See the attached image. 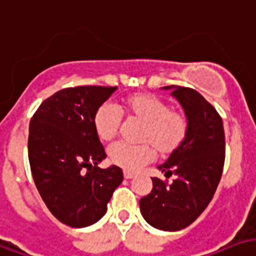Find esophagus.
Wrapping results in <instances>:
<instances>
[{
	"mask_svg": "<svg viewBox=\"0 0 256 256\" xmlns=\"http://www.w3.org/2000/svg\"><path fill=\"white\" fill-rule=\"evenodd\" d=\"M134 176H135V172H128V170L124 172V178H126V180H130V178H134Z\"/></svg>",
	"mask_w": 256,
	"mask_h": 256,
	"instance_id": "34e87169",
	"label": "esophagus"
}]
</instances>
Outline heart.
Here are the masks:
<instances>
[{"label":"heart","instance_id":"1","mask_svg":"<svg viewBox=\"0 0 256 256\" xmlns=\"http://www.w3.org/2000/svg\"><path fill=\"white\" fill-rule=\"evenodd\" d=\"M121 112L128 118L143 122L140 140L148 143L138 146L113 144L108 150V156L116 166L126 170H138L155 159V148L160 155H170L185 142L189 128L186 116L154 94H130L121 104ZM93 126L100 139L110 142L120 130V112L109 104L101 105L94 113Z\"/></svg>","mask_w":256,"mask_h":256}]
</instances>
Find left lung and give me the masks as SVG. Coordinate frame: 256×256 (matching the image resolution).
<instances>
[{
  "mask_svg": "<svg viewBox=\"0 0 256 256\" xmlns=\"http://www.w3.org/2000/svg\"><path fill=\"white\" fill-rule=\"evenodd\" d=\"M185 110L188 135L158 167L172 184L152 178V190L140 200V212L154 228L180 230L190 226L212 201L226 159L222 120L202 96L190 88L166 86Z\"/></svg>",
  "mask_w": 256,
  "mask_h": 256,
  "instance_id": "left-lung-1",
  "label": "left lung"
}]
</instances>
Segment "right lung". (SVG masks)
<instances>
[{"mask_svg": "<svg viewBox=\"0 0 256 256\" xmlns=\"http://www.w3.org/2000/svg\"><path fill=\"white\" fill-rule=\"evenodd\" d=\"M116 89L59 90L30 118L28 158L34 185L50 212L72 228L98 222L124 178L120 167H98L106 154L93 126L96 110Z\"/></svg>", "mask_w": 256, "mask_h": 256, "instance_id": "1", "label": "right lung"}]
</instances>
